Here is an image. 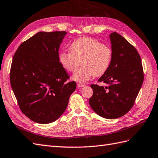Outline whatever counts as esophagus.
<instances>
[{"label":"esophagus","instance_id":"1","mask_svg":"<svg viewBox=\"0 0 158 158\" xmlns=\"http://www.w3.org/2000/svg\"><path fill=\"white\" fill-rule=\"evenodd\" d=\"M77 86L79 87H83L85 86V84L83 83H77Z\"/></svg>","mask_w":158,"mask_h":158}]
</instances>
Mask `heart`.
Masks as SVG:
<instances>
[{"mask_svg":"<svg viewBox=\"0 0 158 158\" xmlns=\"http://www.w3.org/2000/svg\"><path fill=\"white\" fill-rule=\"evenodd\" d=\"M70 52H61L58 60L62 67L68 72H73L79 66L82 67L73 75V79L85 83L91 77H101L108 71L112 60V50L108 45L89 37L79 38L69 46Z\"/></svg>","mask_w":158,"mask_h":158,"instance_id":"heart-1","label":"heart"}]
</instances>
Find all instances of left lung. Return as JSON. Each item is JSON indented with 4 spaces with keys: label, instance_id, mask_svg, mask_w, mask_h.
<instances>
[{
    "label": "left lung",
    "instance_id": "1",
    "mask_svg": "<svg viewBox=\"0 0 158 158\" xmlns=\"http://www.w3.org/2000/svg\"><path fill=\"white\" fill-rule=\"evenodd\" d=\"M112 60L108 71L99 82L108 86L91 85L94 94L91 108L99 116L115 119L124 116L133 107L143 82L141 58L136 48L116 32L110 35Z\"/></svg>",
    "mask_w": 158,
    "mask_h": 158
}]
</instances>
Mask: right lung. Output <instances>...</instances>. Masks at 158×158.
<instances>
[{
    "mask_svg": "<svg viewBox=\"0 0 158 158\" xmlns=\"http://www.w3.org/2000/svg\"><path fill=\"white\" fill-rule=\"evenodd\" d=\"M66 31H40L23 42L15 53L10 82L21 112L34 122L48 124L67 108L75 81L58 60Z\"/></svg>",
    "mask_w": 158,
    "mask_h": 158,
    "instance_id": "1",
    "label": "right lung"
}]
</instances>
